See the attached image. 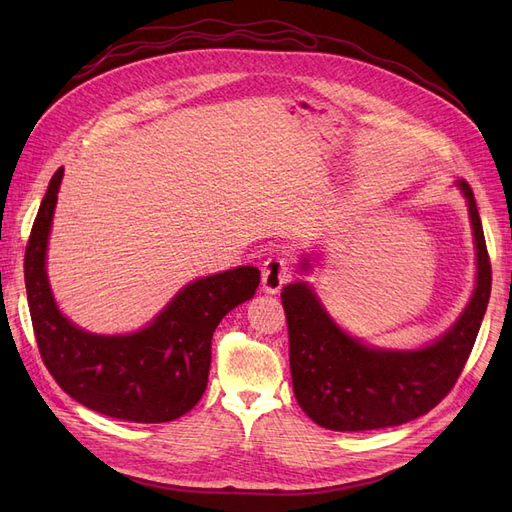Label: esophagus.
<instances>
[{
    "label": "esophagus",
    "mask_w": 512,
    "mask_h": 512,
    "mask_svg": "<svg viewBox=\"0 0 512 512\" xmlns=\"http://www.w3.org/2000/svg\"><path fill=\"white\" fill-rule=\"evenodd\" d=\"M292 277V262L286 254H273L262 265V290L277 294Z\"/></svg>",
    "instance_id": "obj_1"
}]
</instances>
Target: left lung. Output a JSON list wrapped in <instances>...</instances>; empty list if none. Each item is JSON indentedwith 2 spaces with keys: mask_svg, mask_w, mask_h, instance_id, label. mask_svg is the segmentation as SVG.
Returning <instances> with one entry per match:
<instances>
[{
  "mask_svg": "<svg viewBox=\"0 0 512 512\" xmlns=\"http://www.w3.org/2000/svg\"><path fill=\"white\" fill-rule=\"evenodd\" d=\"M457 188L466 196L474 230L476 286L457 322L429 346H367L339 329L307 282L284 286L294 397L320 427L369 431L404 425L436 408L455 386L491 294V262L476 200L468 181H457ZM301 269H309L307 260Z\"/></svg>",
  "mask_w": 512,
  "mask_h": 512,
  "instance_id": "1",
  "label": "left lung"
}]
</instances>
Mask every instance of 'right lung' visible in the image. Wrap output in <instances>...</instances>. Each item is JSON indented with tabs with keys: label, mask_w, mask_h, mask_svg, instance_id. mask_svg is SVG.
I'll return each mask as SVG.
<instances>
[{
	"label": "right lung",
	"mask_w": 512,
	"mask_h": 512,
	"mask_svg": "<svg viewBox=\"0 0 512 512\" xmlns=\"http://www.w3.org/2000/svg\"><path fill=\"white\" fill-rule=\"evenodd\" d=\"M64 168L53 175L25 250V288L40 356L72 399L132 423H168L203 397L211 337L220 320L250 301L256 267L198 277L183 286L145 329L128 335L83 331L59 312L46 275V247Z\"/></svg>",
	"instance_id": "add662e5"
}]
</instances>
